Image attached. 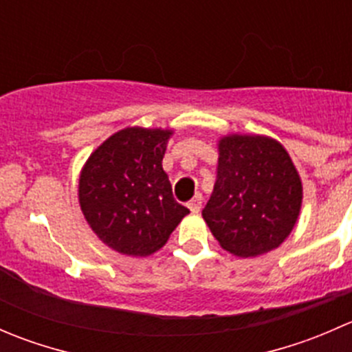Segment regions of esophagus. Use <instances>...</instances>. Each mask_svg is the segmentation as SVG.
I'll return each instance as SVG.
<instances>
[{
    "instance_id": "34e87169",
    "label": "esophagus",
    "mask_w": 352,
    "mask_h": 352,
    "mask_svg": "<svg viewBox=\"0 0 352 352\" xmlns=\"http://www.w3.org/2000/svg\"><path fill=\"white\" fill-rule=\"evenodd\" d=\"M187 206H189V209L192 212L201 211V208H202V196H201V194H196V196L190 199L189 204H187Z\"/></svg>"
}]
</instances>
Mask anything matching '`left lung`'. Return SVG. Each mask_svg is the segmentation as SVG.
<instances>
[{
  "label": "left lung",
  "mask_w": 352,
  "mask_h": 352,
  "mask_svg": "<svg viewBox=\"0 0 352 352\" xmlns=\"http://www.w3.org/2000/svg\"><path fill=\"white\" fill-rule=\"evenodd\" d=\"M301 197L300 175L278 141L233 134L219 141L218 179L202 218L225 250L255 257L285 242Z\"/></svg>",
  "instance_id": "1"
}]
</instances>
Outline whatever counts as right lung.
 Here are the masks:
<instances>
[{
    "instance_id": "1",
    "label": "right lung",
    "mask_w": 352,
    "mask_h": 352,
    "mask_svg": "<svg viewBox=\"0 0 352 352\" xmlns=\"http://www.w3.org/2000/svg\"><path fill=\"white\" fill-rule=\"evenodd\" d=\"M170 134L127 127L100 144L83 166L81 211L98 239L119 254H153L189 214L173 199L162 168Z\"/></svg>"
}]
</instances>
